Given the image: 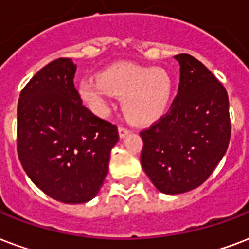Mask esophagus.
<instances>
[{
    "label": "esophagus",
    "mask_w": 249,
    "mask_h": 249,
    "mask_svg": "<svg viewBox=\"0 0 249 249\" xmlns=\"http://www.w3.org/2000/svg\"><path fill=\"white\" fill-rule=\"evenodd\" d=\"M129 132H130V129H128L126 126H123V125H120V126H119V136H120L121 138L125 137V136H126Z\"/></svg>",
    "instance_id": "34e87169"
}]
</instances>
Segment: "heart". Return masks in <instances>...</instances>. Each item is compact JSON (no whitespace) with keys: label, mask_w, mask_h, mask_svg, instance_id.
I'll return each instance as SVG.
<instances>
[{"label":"heart","mask_w":249,"mask_h":249,"mask_svg":"<svg viewBox=\"0 0 249 249\" xmlns=\"http://www.w3.org/2000/svg\"><path fill=\"white\" fill-rule=\"evenodd\" d=\"M78 91L99 115L107 112L111 95L123 96V108L129 120L134 124H150L166 112L172 79L166 70L121 62L102 71L99 81H81Z\"/></svg>","instance_id":"obj_1"}]
</instances>
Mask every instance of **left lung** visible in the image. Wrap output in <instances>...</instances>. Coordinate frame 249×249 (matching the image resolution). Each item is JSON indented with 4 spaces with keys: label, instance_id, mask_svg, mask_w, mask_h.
<instances>
[{
    "label": "left lung",
    "instance_id": "left-lung-1",
    "mask_svg": "<svg viewBox=\"0 0 249 249\" xmlns=\"http://www.w3.org/2000/svg\"><path fill=\"white\" fill-rule=\"evenodd\" d=\"M180 83L170 111L140 132L141 164L158 191L178 195L200 187L229 147V96L214 74L180 53Z\"/></svg>",
    "mask_w": 249,
    "mask_h": 249
}]
</instances>
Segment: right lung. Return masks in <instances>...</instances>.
<instances>
[{
  "instance_id": "1",
  "label": "right lung",
  "mask_w": 249,
  "mask_h": 249,
  "mask_svg": "<svg viewBox=\"0 0 249 249\" xmlns=\"http://www.w3.org/2000/svg\"><path fill=\"white\" fill-rule=\"evenodd\" d=\"M75 70L71 58L49 62L22 89L17 109L20 164L36 187L65 204L98 195L119 141L116 125L83 106Z\"/></svg>"
}]
</instances>
